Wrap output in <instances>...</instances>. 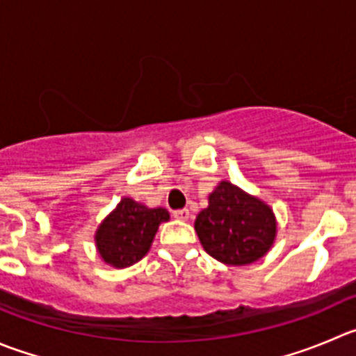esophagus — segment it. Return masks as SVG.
I'll use <instances>...</instances> for the list:
<instances>
[{
	"instance_id": "esophagus-1",
	"label": "esophagus",
	"mask_w": 356,
	"mask_h": 356,
	"mask_svg": "<svg viewBox=\"0 0 356 356\" xmlns=\"http://www.w3.org/2000/svg\"><path fill=\"white\" fill-rule=\"evenodd\" d=\"M172 216H175L176 220H188V216H191V211H188L187 208H184V209H175V211H172Z\"/></svg>"
}]
</instances>
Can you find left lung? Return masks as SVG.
Masks as SVG:
<instances>
[{
	"mask_svg": "<svg viewBox=\"0 0 356 356\" xmlns=\"http://www.w3.org/2000/svg\"><path fill=\"white\" fill-rule=\"evenodd\" d=\"M194 227L206 253L229 266L255 262L269 252L276 238L273 209L231 181L215 188Z\"/></svg>",
	"mask_w": 356,
	"mask_h": 356,
	"instance_id": "left-lung-1",
	"label": "left lung"
}]
</instances>
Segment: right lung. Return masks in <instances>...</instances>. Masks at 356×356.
Returning <instances> with one entry per match:
<instances>
[{
  "label": "right lung",
  "instance_id": "obj_1",
  "mask_svg": "<svg viewBox=\"0 0 356 356\" xmlns=\"http://www.w3.org/2000/svg\"><path fill=\"white\" fill-rule=\"evenodd\" d=\"M168 220L164 208L150 209L129 197L122 199L97 229V252L104 262L118 269L133 266L147 255L159 225Z\"/></svg>",
  "mask_w": 356,
  "mask_h": 356
}]
</instances>
